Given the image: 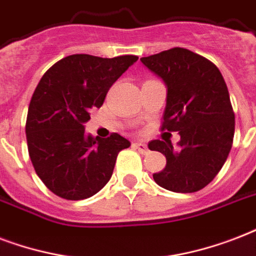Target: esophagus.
<instances>
[{"mask_svg":"<svg viewBox=\"0 0 256 256\" xmlns=\"http://www.w3.org/2000/svg\"><path fill=\"white\" fill-rule=\"evenodd\" d=\"M134 146L142 154V155H146V154L150 152L148 146H146V144H142V142H134Z\"/></svg>","mask_w":256,"mask_h":256,"instance_id":"1","label":"esophagus"}]
</instances>
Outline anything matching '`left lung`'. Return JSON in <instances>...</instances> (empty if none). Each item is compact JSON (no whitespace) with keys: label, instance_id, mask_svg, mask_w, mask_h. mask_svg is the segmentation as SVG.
I'll return each instance as SVG.
<instances>
[{"label":"left lung","instance_id":"1","mask_svg":"<svg viewBox=\"0 0 256 256\" xmlns=\"http://www.w3.org/2000/svg\"><path fill=\"white\" fill-rule=\"evenodd\" d=\"M140 60L167 85L162 130L180 134L176 150L171 142L148 144L167 159L154 180L168 191H200L220 171L232 146L235 114L224 78L208 58L184 48Z\"/></svg>","mask_w":256,"mask_h":256}]
</instances>
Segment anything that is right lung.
Listing matches in <instances>:
<instances>
[{"instance_id":"1","label":"right lung","mask_w":256,"mask_h":256,"mask_svg":"<svg viewBox=\"0 0 256 256\" xmlns=\"http://www.w3.org/2000/svg\"><path fill=\"white\" fill-rule=\"evenodd\" d=\"M72 54L48 69L28 110V150L36 174L54 195L82 200L100 191L114 174L118 152L130 142L122 134H85L89 112L100 108L114 82L138 61Z\"/></svg>"}]
</instances>
